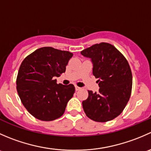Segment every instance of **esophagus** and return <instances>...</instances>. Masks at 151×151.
<instances>
[{
	"label": "esophagus",
	"instance_id": "esophagus-1",
	"mask_svg": "<svg viewBox=\"0 0 151 151\" xmlns=\"http://www.w3.org/2000/svg\"><path fill=\"white\" fill-rule=\"evenodd\" d=\"M75 89H76V91H80V89H81V88H80V87H78V86H77V85H76L75 86Z\"/></svg>",
	"mask_w": 151,
	"mask_h": 151
}]
</instances>
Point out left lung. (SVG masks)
I'll use <instances>...</instances> for the list:
<instances>
[{"label": "left lung", "mask_w": 151, "mask_h": 151, "mask_svg": "<svg viewBox=\"0 0 151 151\" xmlns=\"http://www.w3.org/2000/svg\"><path fill=\"white\" fill-rule=\"evenodd\" d=\"M83 56L91 59L93 74L98 79L99 92L88 91L83 101L85 113L96 122H106L118 117L132 93V74L126 58L113 45L101 42L85 49Z\"/></svg>", "instance_id": "left-lung-1"}]
</instances>
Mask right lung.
I'll list each match as a JSON object with an SVG mask.
<instances>
[{
	"label": "right lung",
	"instance_id": "add662e5",
	"mask_svg": "<svg viewBox=\"0 0 151 151\" xmlns=\"http://www.w3.org/2000/svg\"><path fill=\"white\" fill-rule=\"evenodd\" d=\"M73 54L45 47L35 50L21 63L17 77V91L29 113L37 119L51 121L63 115L75 88L57 84L55 77L66 71Z\"/></svg>",
	"mask_w": 151,
	"mask_h": 151
}]
</instances>
